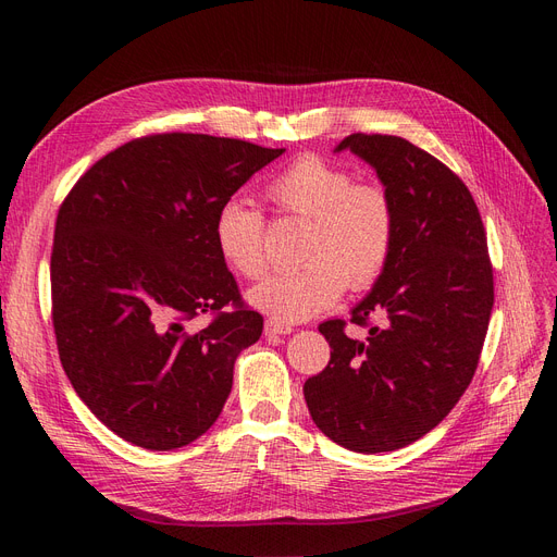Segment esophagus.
<instances>
[{"instance_id": "esophagus-1", "label": "esophagus", "mask_w": 557, "mask_h": 557, "mask_svg": "<svg viewBox=\"0 0 557 557\" xmlns=\"http://www.w3.org/2000/svg\"><path fill=\"white\" fill-rule=\"evenodd\" d=\"M290 332H293V327L285 325V323H278V320L269 318L267 323H264V334H269V336H274V334H290Z\"/></svg>"}]
</instances>
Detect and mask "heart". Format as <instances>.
<instances>
[{
  "label": "heart",
  "mask_w": 557,
  "mask_h": 557,
  "mask_svg": "<svg viewBox=\"0 0 557 557\" xmlns=\"http://www.w3.org/2000/svg\"><path fill=\"white\" fill-rule=\"evenodd\" d=\"M269 199L290 215L311 221L297 272L264 278L248 293L258 311L278 323H299L334 307L350 290L381 278L395 246L393 199L376 183H356L348 170L318 156L295 160L267 188ZM215 246L234 272L258 278L267 269L264 215L250 201L232 197L215 213Z\"/></svg>",
  "instance_id": "heart-1"
}]
</instances>
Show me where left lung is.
Wrapping results in <instances>:
<instances>
[{
    "instance_id": "8db88e82",
    "label": "left lung",
    "mask_w": 557,
    "mask_h": 557,
    "mask_svg": "<svg viewBox=\"0 0 557 557\" xmlns=\"http://www.w3.org/2000/svg\"><path fill=\"white\" fill-rule=\"evenodd\" d=\"M350 150L376 170L395 207V246L350 323L318 325L330 362L305 383L318 430L356 453H385L434 430L474 379L495 301L493 264L476 201L444 162L401 137L350 134Z\"/></svg>"
}]
</instances>
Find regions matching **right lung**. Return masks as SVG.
I'll return each mask as SVG.
<instances>
[{"label":"right lung","instance_id":"1","mask_svg":"<svg viewBox=\"0 0 557 557\" xmlns=\"http://www.w3.org/2000/svg\"><path fill=\"white\" fill-rule=\"evenodd\" d=\"M283 150L150 134L97 160L64 197L50 252L60 362L121 440L172 450L221 416L262 315L218 252L215 213ZM201 312L212 323L193 329Z\"/></svg>","mask_w":557,"mask_h":557}]
</instances>
